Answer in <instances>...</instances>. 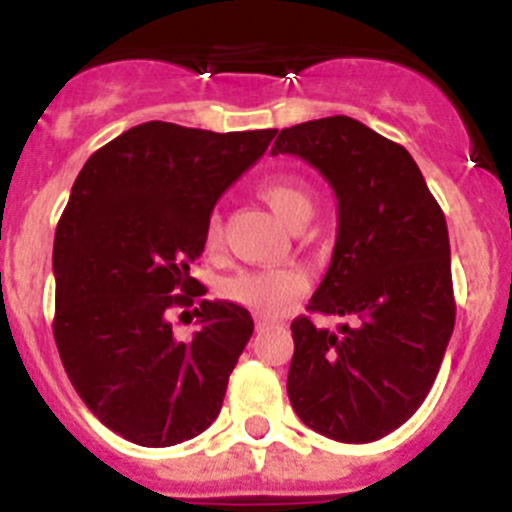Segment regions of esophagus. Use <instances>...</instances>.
<instances>
[{
	"mask_svg": "<svg viewBox=\"0 0 512 512\" xmlns=\"http://www.w3.org/2000/svg\"><path fill=\"white\" fill-rule=\"evenodd\" d=\"M274 323H277V320H269V318H256V333H264V330L274 328Z\"/></svg>",
	"mask_w": 512,
	"mask_h": 512,
	"instance_id": "34e87169",
	"label": "esophagus"
}]
</instances>
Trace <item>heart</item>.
<instances>
[{
  "label": "heart",
  "instance_id": "heart-1",
  "mask_svg": "<svg viewBox=\"0 0 512 512\" xmlns=\"http://www.w3.org/2000/svg\"><path fill=\"white\" fill-rule=\"evenodd\" d=\"M259 197L289 228H302L315 210V197L302 179L287 174L266 176L259 184ZM205 243H220V220L212 217L205 230ZM307 277L297 266H271V269H243L223 282V295L235 305L248 307L261 315H277L305 295Z\"/></svg>",
  "mask_w": 512,
  "mask_h": 512
}]
</instances>
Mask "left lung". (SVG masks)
Masks as SVG:
<instances>
[{
	"label": "left lung",
	"instance_id": "1",
	"mask_svg": "<svg viewBox=\"0 0 512 512\" xmlns=\"http://www.w3.org/2000/svg\"><path fill=\"white\" fill-rule=\"evenodd\" d=\"M271 153L300 156L336 192V248L307 310L354 318L292 323L289 402L320 436L377 441L423 405L454 333L446 217L413 156L354 117L284 128Z\"/></svg>",
	"mask_w": 512,
	"mask_h": 512
}]
</instances>
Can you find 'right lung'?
Masks as SVG:
<instances>
[{"label": "right lung", "mask_w": 512, "mask_h": 512, "mask_svg": "<svg viewBox=\"0 0 512 512\" xmlns=\"http://www.w3.org/2000/svg\"><path fill=\"white\" fill-rule=\"evenodd\" d=\"M274 135L143 122L92 153L71 187L53 241V336L84 405L138 446L189 441L223 408L253 320L202 300L189 264L215 202ZM179 306L201 325L192 342L170 330Z\"/></svg>", "instance_id": "add662e5"}]
</instances>
